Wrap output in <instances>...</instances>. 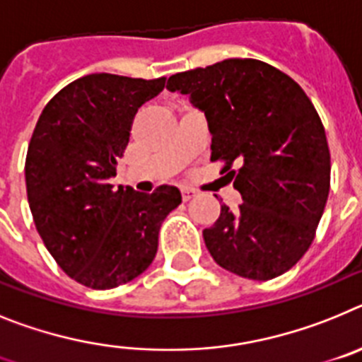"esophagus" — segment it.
<instances>
[{
	"mask_svg": "<svg viewBox=\"0 0 362 362\" xmlns=\"http://www.w3.org/2000/svg\"><path fill=\"white\" fill-rule=\"evenodd\" d=\"M193 197H197V191L189 189V187H182V200H184V202L191 200Z\"/></svg>",
	"mask_w": 362,
	"mask_h": 362,
	"instance_id": "obj_1",
	"label": "esophagus"
}]
</instances>
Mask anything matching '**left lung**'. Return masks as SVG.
I'll return each instance as SVG.
<instances>
[{
    "label": "left lung",
    "instance_id": "1",
    "mask_svg": "<svg viewBox=\"0 0 362 362\" xmlns=\"http://www.w3.org/2000/svg\"><path fill=\"white\" fill-rule=\"evenodd\" d=\"M171 93L189 96L211 133V160L233 180L242 206L202 231L228 272L269 281L300 260L329 193V149L315 107L297 81L251 58L173 74ZM238 163L237 172L230 165Z\"/></svg>",
    "mask_w": 362,
    "mask_h": 362
}]
</instances>
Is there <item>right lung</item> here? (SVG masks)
Returning <instances> with one entry per match:
<instances>
[{
  "mask_svg": "<svg viewBox=\"0 0 362 362\" xmlns=\"http://www.w3.org/2000/svg\"><path fill=\"white\" fill-rule=\"evenodd\" d=\"M165 78L89 74L59 90L40 115L27 160V197L37 233L80 284L111 290L149 268L163 218L182 202L173 185L153 194L112 189L134 115Z\"/></svg>",
  "mask_w": 362,
  "mask_h": 362,
  "instance_id": "1",
  "label": "right lung"
}]
</instances>
